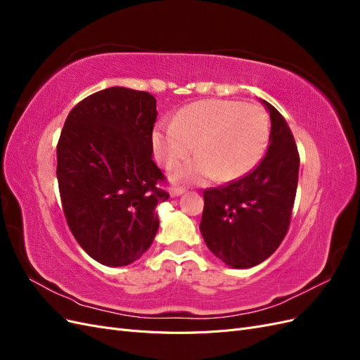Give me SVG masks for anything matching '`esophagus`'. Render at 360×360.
<instances>
[{
    "label": "esophagus",
    "mask_w": 360,
    "mask_h": 360,
    "mask_svg": "<svg viewBox=\"0 0 360 360\" xmlns=\"http://www.w3.org/2000/svg\"><path fill=\"white\" fill-rule=\"evenodd\" d=\"M183 192H184V188L177 186V188H174V189L171 191V195H172V197H179V195H181Z\"/></svg>",
    "instance_id": "obj_1"
}]
</instances>
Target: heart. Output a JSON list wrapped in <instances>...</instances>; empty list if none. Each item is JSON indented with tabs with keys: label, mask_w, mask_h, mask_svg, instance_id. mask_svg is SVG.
Listing matches in <instances>:
<instances>
[{
	"label": "heart",
	"mask_w": 360,
	"mask_h": 360,
	"mask_svg": "<svg viewBox=\"0 0 360 360\" xmlns=\"http://www.w3.org/2000/svg\"><path fill=\"white\" fill-rule=\"evenodd\" d=\"M270 123L263 108L237 101L207 99L183 106L172 123L153 130V148L163 168L188 159L197 144L198 158L177 168L176 181L201 183L217 176L233 181L246 176L263 159Z\"/></svg>",
	"instance_id": "b5f03b06"
}]
</instances>
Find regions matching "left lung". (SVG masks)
<instances>
[{
    "instance_id": "obj_1",
    "label": "left lung",
    "mask_w": 360,
    "mask_h": 360,
    "mask_svg": "<svg viewBox=\"0 0 360 360\" xmlns=\"http://www.w3.org/2000/svg\"><path fill=\"white\" fill-rule=\"evenodd\" d=\"M266 155L246 176L204 191L200 230L205 245L225 264L248 269L275 252L288 231L299 180L296 141L275 106Z\"/></svg>"
}]
</instances>
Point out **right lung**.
Returning <instances> with one entry per match:
<instances>
[{
    "label": "right lung",
    "mask_w": 360,
    "mask_h": 360,
    "mask_svg": "<svg viewBox=\"0 0 360 360\" xmlns=\"http://www.w3.org/2000/svg\"><path fill=\"white\" fill-rule=\"evenodd\" d=\"M156 99L111 86L69 112L57 144L63 212L76 242L103 266L134 263L158 233L169 198L153 162Z\"/></svg>",
    "instance_id": "obj_1"
}]
</instances>
